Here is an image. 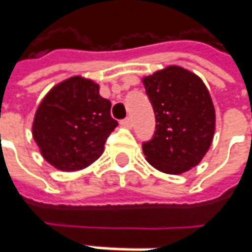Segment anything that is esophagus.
I'll list each match as a JSON object with an SVG mask.
<instances>
[{
	"mask_svg": "<svg viewBox=\"0 0 252 252\" xmlns=\"http://www.w3.org/2000/svg\"><path fill=\"white\" fill-rule=\"evenodd\" d=\"M121 126H124V128H131V126H132V120L129 117L126 118V120H123V121H121Z\"/></svg>",
	"mask_w": 252,
	"mask_h": 252,
	"instance_id": "34e87169",
	"label": "esophagus"
}]
</instances>
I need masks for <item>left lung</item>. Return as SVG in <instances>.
<instances>
[{
	"instance_id": "1",
	"label": "left lung",
	"mask_w": 252,
	"mask_h": 252,
	"mask_svg": "<svg viewBox=\"0 0 252 252\" xmlns=\"http://www.w3.org/2000/svg\"><path fill=\"white\" fill-rule=\"evenodd\" d=\"M152 103L156 131L143 143L145 159L166 174H183L198 166L209 151L216 114L202 79L178 65L164 66L143 76Z\"/></svg>"
}]
</instances>
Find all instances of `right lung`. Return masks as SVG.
I'll return each instance as SVG.
<instances>
[{
  "instance_id": "obj_1",
  "label": "right lung",
  "mask_w": 252,
  "mask_h": 252,
  "mask_svg": "<svg viewBox=\"0 0 252 252\" xmlns=\"http://www.w3.org/2000/svg\"><path fill=\"white\" fill-rule=\"evenodd\" d=\"M99 85L79 75L54 85L34 113L32 135L43 159L61 171L86 169L118 126Z\"/></svg>"
}]
</instances>
